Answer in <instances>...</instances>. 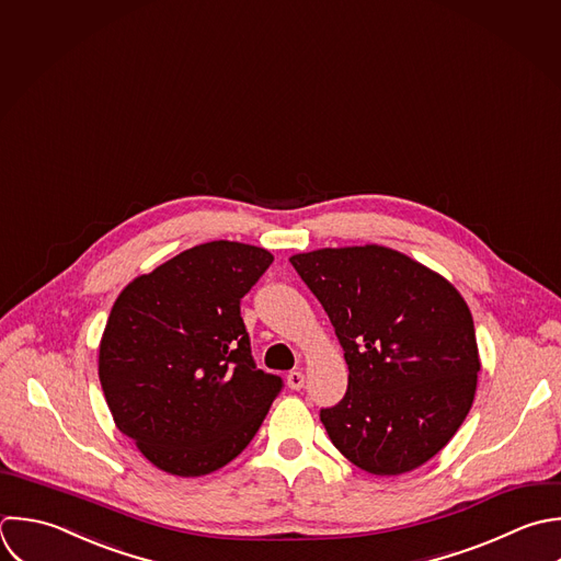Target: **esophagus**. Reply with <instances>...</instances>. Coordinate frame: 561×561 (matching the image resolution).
<instances>
[{"mask_svg": "<svg viewBox=\"0 0 561 561\" xmlns=\"http://www.w3.org/2000/svg\"><path fill=\"white\" fill-rule=\"evenodd\" d=\"M286 382H288V387L293 389V391H299V389H304V382H306V376H304V371H290L288 374V378H286Z\"/></svg>", "mask_w": 561, "mask_h": 561, "instance_id": "esophagus-1", "label": "esophagus"}]
</instances>
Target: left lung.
<instances>
[{
	"label": "left lung",
	"mask_w": 561,
	"mask_h": 561,
	"mask_svg": "<svg viewBox=\"0 0 561 561\" xmlns=\"http://www.w3.org/2000/svg\"><path fill=\"white\" fill-rule=\"evenodd\" d=\"M350 367L321 422L356 468L398 477L433 459L468 417L481 371L472 312L439 273L380 247L297 253Z\"/></svg>",
	"instance_id": "left-lung-1"
}]
</instances>
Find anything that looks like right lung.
Segmentation results:
<instances>
[{
    "mask_svg": "<svg viewBox=\"0 0 561 561\" xmlns=\"http://www.w3.org/2000/svg\"><path fill=\"white\" fill-rule=\"evenodd\" d=\"M266 249L214 240L192 247L115 299L98 356L115 426L159 470L203 477L255 437L279 376L251 356L240 299L271 266Z\"/></svg>",
    "mask_w": 561,
    "mask_h": 561,
    "instance_id": "obj_1",
    "label": "right lung"
}]
</instances>
